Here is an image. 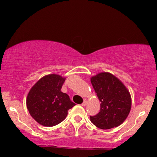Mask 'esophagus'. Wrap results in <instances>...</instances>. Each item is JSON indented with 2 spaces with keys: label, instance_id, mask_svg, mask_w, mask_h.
Segmentation results:
<instances>
[{
  "label": "esophagus",
  "instance_id": "obj_1",
  "mask_svg": "<svg viewBox=\"0 0 157 157\" xmlns=\"http://www.w3.org/2000/svg\"><path fill=\"white\" fill-rule=\"evenodd\" d=\"M86 104H87V101H86V100H84V102H82V104H81V105H82V106H86Z\"/></svg>",
  "mask_w": 157,
  "mask_h": 157
}]
</instances>
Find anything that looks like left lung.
<instances>
[{
  "mask_svg": "<svg viewBox=\"0 0 157 157\" xmlns=\"http://www.w3.org/2000/svg\"><path fill=\"white\" fill-rule=\"evenodd\" d=\"M91 82L100 102V112L90 116L100 129L119 126L128 117L131 109V97L125 85L112 74L101 72L91 77Z\"/></svg>",
  "mask_w": 157,
  "mask_h": 157,
  "instance_id": "obj_1",
  "label": "left lung"
}]
</instances>
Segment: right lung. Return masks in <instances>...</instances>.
<instances>
[{"mask_svg":"<svg viewBox=\"0 0 157 157\" xmlns=\"http://www.w3.org/2000/svg\"><path fill=\"white\" fill-rule=\"evenodd\" d=\"M66 78L56 74L43 77L30 89L26 107L40 125L52 127L66 119L68 111L75 105L67 94L61 91Z\"/></svg>","mask_w":157,"mask_h":157,"instance_id":"right-lung-1","label":"right lung"}]
</instances>
